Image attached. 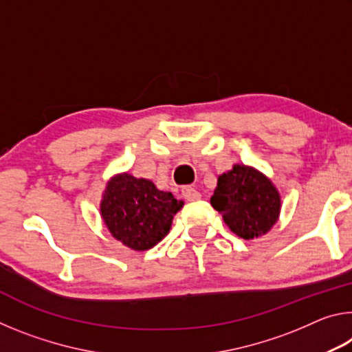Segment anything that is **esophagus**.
I'll list each match as a JSON object with an SVG mask.
<instances>
[{"label":"esophagus","instance_id":"1","mask_svg":"<svg viewBox=\"0 0 352 352\" xmlns=\"http://www.w3.org/2000/svg\"><path fill=\"white\" fill-rule=\"evenodd\" d=\"M182 194H183V197L186 199L188 201L199 200L201 197V194L199 192V190L195 189V188H192V186H183L182 188Z\"/></svg>","mask_w":352,"mask_h":352}]
</instances>
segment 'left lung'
<instances>
[{
	"mask_svg": "<svg viewBox=\"0 0 352 352\" xmlns=\"http://www.w3.org/2000/svg\"><path fill=\"white\" fill-rule=\"evenodd\" d=\"M211 205L228 228L242 239L264 236L276 223L281 211L278 189L262 172L243 164L222 174L214 189Z\"/></svg>",
	"mask_w": 352,
	"mask_h": 352,
	"instance_id": "1",
	"label": "left lung"
}]
</instances>
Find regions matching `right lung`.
<instances>
[{
    "instance_id": "1",
    "label": "right lung",
    "mask_w": 352,
    "mask_h": 352,
    "mask_svg": "<svg viewBox=\"0 0 352 352\" xmlns=\"http://www.w3.org/2000/svg\"><path fill=\"white\" fill-rule=\"evenodd\" d=\"M182 206V200L160 190L151 180L124 172L107 183L100 216L115 239L144 252L169 233L172 219Z\"/></svg>"
}]
</instances>
